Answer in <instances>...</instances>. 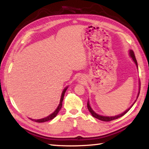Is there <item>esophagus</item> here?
I'll return each instance as SVG.
<instances>
[{"label":"esophagus","instance_id":"34e87169","mask_svg":"<svg viewBox=\"0 0 149 149\" xmlns=\"http://www.w3.org/2000/svg\"><path fill=\"white\" fill-rule=\"evenodd\" d=\"M77 81L79 82V83H83V82L84 81V79L83 78V77H79V78L77 79Z\"/></svg>","mask_w":149,"mask_h":149}]
</instances>
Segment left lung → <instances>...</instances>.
<instances>
[{
	"instance_id": "8db88e82",
	"label": "left lung",
	"mask_w": 149,
	"mask_h": 149,
	"mask_svg": "<svg viewBox=\"0 0 149 149\" xmlns=\"http://www.w3.org/2000/svg\"><path fill=\"white\" fill-rule=\"evenodd\" d=\"M129 56H130V58H132V60L133 61V62L134 63V64L136 65V67L138 70V63H137V61L136 59V58H135V56H134V52L132 51V50H129ZM139 88H138V95H137V97H136V100H134V102H133V104H132V105L129 107V108L127 109H126L125 111H123V113L119 114V115H115V116H103V115H99V114H97V113H95L94 111L93 110V109L91 108V107L90 106V100L89 99L88 100V104H87V107H88V110H89V111L90 112V113L91 114V115H92L94 118H97L99 119L100 120H102V121H104V122H109V121H111V120H116L117 118H120V117H121L122 116H123L125 115V113H127L129 109H130L131 107L133 106V105L134 104V103L136 102V100L138 99V97L139 96V94H140V80H139Z\"/></svg>"
}]
</instances>
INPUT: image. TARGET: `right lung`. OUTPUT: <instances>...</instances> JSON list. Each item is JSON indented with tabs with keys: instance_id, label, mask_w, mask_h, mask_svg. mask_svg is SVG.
Listing matches in <instances>:
<instances>
[{
	"instance_id": "1",
	"label": "right lung",
	"mask_w": 149,
	"mask_h": 149,
	"mask_svg": "<svg viewBox=\"0 0 149 149\" xmlns=\"http://www.w3.org/2000/svg\"><path fill=\"white\" fill-rule=\"evenodd\" d=\"M68 86H66L64 89H63V91H62V93H61V98H60V101H59V104L58 106L57 107V108L56 109V110L54 111L52 113L50 114V115H49V116H47L46 117H45V118H40V119H32V118H30L31 120H33V121L34 122H39V123H42V122H47L49 121V120H52L53 118H54L55 117L57 116V115H58V113H59V111L60 110H61V107H62V105H63V99H64V96H65V93L66 92V90L68 89Z\"/></svg>"
}]
</instances>
